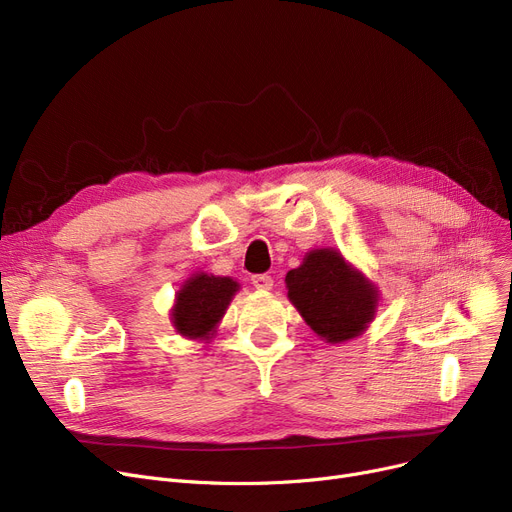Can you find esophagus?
<instances>
[{
    "instance_id": "34e87169",
    "label": "esophagus",
    "mask_w": 512,
    "mask_h": 512,
    "mask_svg": "<svg viewBox=\"0 0 512 512\" xmlns=\"http://www.w3.org/2000/svg\"><path fill=\"white\" fill-rule=\"evenodd\" d=\"M252 283L256 289L260 291H269L273 287V277L271 275H254L252 277Z\"/></svg>"
}]
</instances>
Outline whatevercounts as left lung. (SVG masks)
Returning a JSON list of instances; mask_svg holds the SVG:
<instances>
[{
	"mask_svg": "<svg viewBox=\"0 0 512 512\" xmlns=\"http://www.w3.org/2000/svg\"><path fill=\"white\" fill-rule=\"evenodd\" d=\"M285 285L306 325L329 344L367 331L379 304L377 287L333 248L308 252L287 273Z\"/></svg>",
	"mask_w": 512,
	"mask_h": 512,
	"instance_id": "obj_1",
	"label": "left lung"
}]
</instances>
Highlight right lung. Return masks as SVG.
Returning <instances> with one entry per match:
<instances>
[{
    "instance_id": "right-lung-1",
    "label": "right lung",
    "mask_w": 512,
    "mask_h": 512,
    "mask_svg": "<svg viewBox=\"0 0 512 512\" xmlns=\"http://www.w3.org/2000/svg\"><path fill=\"white\" fill-rule=\"evenodd\" d=\"M237 289L239 283L231 277L191 275L177 291L175 306L170 310L177 333L189 339H210Z\"/></svg>"
}]
</instances>
